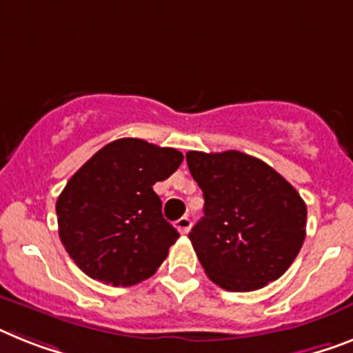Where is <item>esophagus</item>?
Returning a JSON list of instances; mask_svg holds the SVG:
<instances>
[{"label":"esophagus","mask_w":353,"mask_h":353,"mask_svg":"<svg viewBox=\"0 0 353 353\" xmlns=\"http://www.w3.org/2000/svg\"><path fill=\"white\" fill-rule=\"evenodd\" d=\"M176 229H179L180 234H188L189 229H191V218L189 216L180 218L179 222H176Z\"/></svg>","instance_id":"obj_1"}]
</instances>
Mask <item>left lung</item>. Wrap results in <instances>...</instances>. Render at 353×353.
Segmentation results:
<instances>
[{"label": "left lung", "mask_w": 353, "mask_h": 353, "mask_svg": "<svg viewBox=\"0 0 353 353\" xmlns=\"http://www.w3.org/2000/svg\"><path fill=\"white\" fill-rule=\"evenodd\" d=\"M185 160L205 200L189 240L209 279L231 292H250L283 276L307 232L298 191L241 151H189Z\"/></svg>", "instance_id": "obj_1"}]
</instances>
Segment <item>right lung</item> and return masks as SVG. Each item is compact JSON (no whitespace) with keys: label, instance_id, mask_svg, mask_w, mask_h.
I'll return each mask as SVG.
<instances>
[{"label":"right lung","instance_id":"obj_1","mask_svg":"<svg viewBox=\"0 0 353 353\" xmlns=\"http://www.w3.org/2000/svg\"><path fill=\"white\" fill-rule=\"evenodd\" d=\"M182 160L173 148L119 139L68 180L55 203L59 238L84 274L113 287L155 274L179 231L162 216L153 185Z\"/></svg>","mask_w":353,"mask_h":353}]
</instances>
